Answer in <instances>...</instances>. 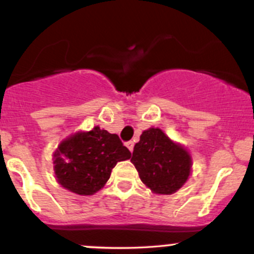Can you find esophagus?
Here are the masks:
<instances>
[{"instance_id": "esophagus-1", "label": "esophagus", "mask_w": 254, "mask_h": 254, "mask_svg": "<svg viewBox=\"0 0 254 254\" xmlns=\"http://www.w3.org/2000/svg\"><path fill=\"white\" fill-rule=\"evenodd\" d=\"M126 146H127V148L129 149V151H133V146H134V143L132 141H129V142H127V143H126Z\"/></svg>"}]
</instances>
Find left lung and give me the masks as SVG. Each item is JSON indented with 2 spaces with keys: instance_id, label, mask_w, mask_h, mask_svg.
Masks as SVG:
<instances>
[{
  "instance_id": "8db88e82",
  "label": "left lung",
  "mask_w": 254,
  "mask_h": 254,
  "mask_svg": "<svg viewBox=\"0 0 254 254\" xmlns=\"http://www.w3.org/2000/svg\"><path fill=\"white\" fill-rule=\"evenodd\" d=\"M131 162L142 182L156 194L177 192L187 182L192 170L190 152L154 127L142 132Z\"/></svg>"
}]
</instances>
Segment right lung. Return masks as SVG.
<instances>
[{
	"label": "right lung",
	"instance_id": "obj_1",
	"mask_svg": "<svg viewBox=\"0 0 254 254\" xmlns=\"http://www.w3.org/2000/svg\"><path fill=\"white\" fill-rule=\"evenodd\" d=\"M131 158L120 137L98 126L64 138L53 153L56 180L64 188L79 195H92L110 180L117 162Z\"/></svg>",
	"mask_w": 254,
	"mask_h": 254
}]
</instances>
